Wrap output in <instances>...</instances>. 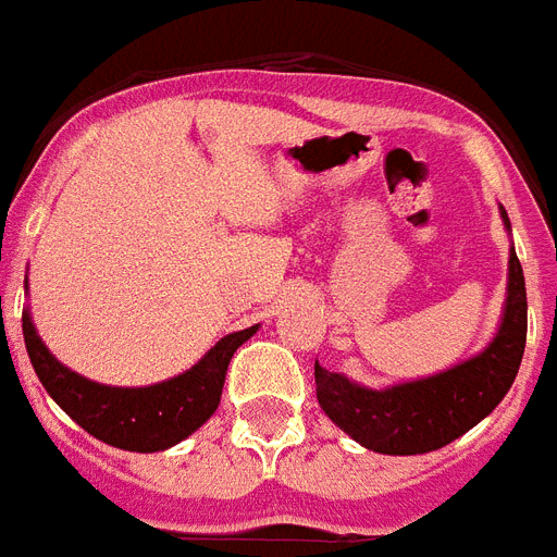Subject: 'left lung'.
Returning a JSON list of instances; mask_svg holds the SVG:
<instances>
[{"label": "left lung", "instance_id": "obj_1", "mask_svg": "<svg viewBox=\"0 0 557 557\" xmlns=\"http://www.w3.org/2000/svg\"><path fill=\"white\" fill-rule=\"evenodd\" d=\"M506 233L509 215L500 207ZM527 348V282L509 247L506 301L495 336L480 354L422 380L368 388L315 362V399L350 440L380 455H425L448 446L495 411L518 376Z\"/></svg>", "mask_w": 557, "mask_h": 557}]
</instances>
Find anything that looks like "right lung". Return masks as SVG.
I'll return each mask as SVG.
<instances>
[{"label": "right lung", "mask_w": 557, "mask_h": 557, "mask_svg": "<svg viewBox=\"0 0 557 557\" xmlns=\"http://www.w3.org/2000/svg\"><path fill=\"white\" fill-rule=\"evenodd\" d=\"M256 331L258 324L247 331L226 333L189 371L177 373L172 380L144 388H120V385L86 380L83 373L65 368L46 348V342L39 339L30 307L22 310L25 348L48 397L91 437L140 455L166 451L201 429L221 403L230 359Z\"/></svg>", "instance_id": "right-lung-1"}]
</instances>
